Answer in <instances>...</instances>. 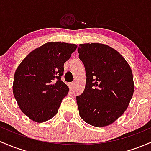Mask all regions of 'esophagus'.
Returning a JSON list of instances; mask_svg holds the SVG:
<instances>
[{
	"instance_id": "obj_1",
	"label": "esophagus",
	"mask_w": 151,
	"mask_h": 151,
	"mask_svg": "<svg viewBox=\"0 0 151 151\" xmlns=\"http://www.w3.org/2000/svg\"><path fill=\"white\" fill-rule=\"evenodd\" d=\"M74 85H75V83L73 82V83H70L69 84H68V86H69L70 88H73L74 87Z\"/></svg>"
}]
</instances>
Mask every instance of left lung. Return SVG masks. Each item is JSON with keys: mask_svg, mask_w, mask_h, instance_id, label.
I'll use <instances>...</instances> for the list:
<instances>
[{"mask_svg": "<svg viewBox=\"0 0 151 151\" xmlns=\"http://www.w3.org/2000/svg\"><path fill=\"white\" fill-rule=\"evenodd\" d=\"M78 52L86 73L84 91L76 97L79 115L90 125L106 127L122 116L132 97L131 68L108 45L82 43Z\"/></svg>", "mask_w": 151, "mask_h": 151, "instance_id": "1", "label": "left lung"}]
</instances>
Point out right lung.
<instances>
[{
    "label": "right lung",
    "mask_w": 151,
    "mask_h": 151,
    "mask_svg": "<svg viewBox=\"0 0 151 151\" xmlns=\"http://www.w3.org/2000/svg\"><path fill=\"white\" fill-rule=\"evenodd\" d=\"M77 45L49 42L22 61L14 76L13 94L20 110L37 123L52 119L69 88L61 81L64 63Z\"/></svg>",
    "instance_id": "add662e5"
}]
</instances>
